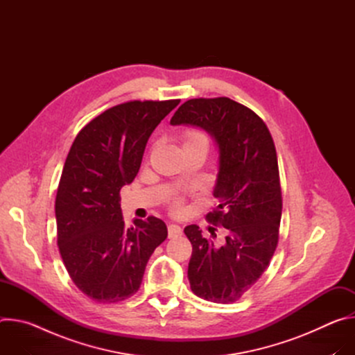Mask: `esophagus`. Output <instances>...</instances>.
I'll list each match as a JSON object with an SVG mask.
<instances>
[{"label":"esophagus","instance_id":"obj_1","mask_svg":"<svg viewBox=\"0 0 355 355\" xmlns=\"http://www.w3.org/2000/svg\"><path fill=\"white\" fill-rule=\"evenodd\" d=\"M182 234V229L178 225H168V237L175 239Z\"/></svg>","mask_w":355,"mask_h":355}]
</instances>
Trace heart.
I'll return each instance as SVG.
<instances>
[{
    "label": "heart",
    "mask_w": 355,
    "mask_h": 355,
    "mask_svg": "<svg viewBox=\"0 0 355 355\" xmlns=\"http://www.w3.org/2000/svg\"><path fill=\"white\" fill-rule=\"evenodd\" d=\"M182 141H184V146H192V144H205V146H208L207 135L204 132L198 130V129H187L182 133ZM171 209L174 212H181L182 211L181 198H174L171 200Z\"/></svg>",
    "instance_id": "obj_1"
}]
</instances>
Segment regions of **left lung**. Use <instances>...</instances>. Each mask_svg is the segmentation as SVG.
I'll use <instances>...</instances> for the list:
<instances>
[{
    "label": "left lung",
    "instance_id": "left-lung-1",
    "mask_svg": "<svg viewBox=\"0 0 355 355\" xmlns=\"http://www.w3.org/2000/svg\"><path fill=\"white\" fill-rule=\"evenodd\" d=\"M170 123L205 129L219 146V204L207 219L226 236L215 241V227L212 239L196 225L184 229L192 244L188 279L199 297L236 302L260 279L278 245L282 193L272 136L254 111L227 96L188 99Z\"/></svg>",
    "mask_w": 355,
    "mask_h": 355
}]
</instances>
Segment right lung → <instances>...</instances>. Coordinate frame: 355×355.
<instances>
[{
    "label": "right lung",
    "mask_w": 355,
    "mask_h": 355,
    "mask_svg": "<svg viewBox=\"0 0 355 355\" xmlns=\"http://www.w3.org/2000/svg\"><path fill=\"white\" fill-rule=\"evenodd\" d=\"M178 104L128 101L89 121L71 144L56 195L58 245L76 286L96 302L135 295L167 239L166 223L155 216L126 227L119 192L137 175L150 135Z\"/></svg>",
    "instance_id": "obj_1"
}]
</instances>
